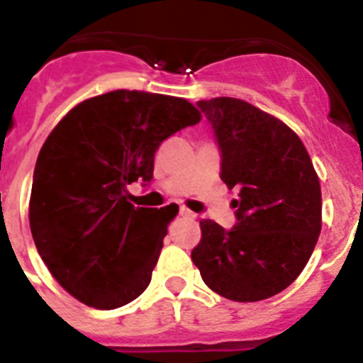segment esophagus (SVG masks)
Returning <instances> with one entry per match:
<instances>
[{
    "label": "esophagus",
    "instance_id": "34e87169",
    "mask_svg": "<svg viewBox=\"0 0 363 363\" xmlns=\"http://www.w3.org/2000/svg\"><path fill=\"white\" fill-rule=\"evenodd\" d=\"M179 216L189 217V219H193V217H195V213H193V211L187 210V208H184V206H182V208H179Z\"/></svg>",
    "mask_w": 363,
    "mask_h": 363
}]
</instances>
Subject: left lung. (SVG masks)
<instances>
[{"instance_id": "left-lung-1", "label": "left lung", "mask_w": 363, "mask_h": 363, "mask_svg": "<svg viewBox=\"0 0 363 363\" xmlns=\"http://www.w3.org/2000/svg\"><path fill=\"white\" fill-rule=\"evenodd\" d=\"M216 135L221 179L238 191L236 225L202 219L191 259L219 296L259 301L285 291L306 268L323 219L318 176L298 135L232 97L199 101Z\"/></svg>"}]
</instances>
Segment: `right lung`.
I'll return each instance as SVG.
<instances>
[{"label": "right lung", "instance_id": "add662e5", "mask_svg": "<svg viewBox=\"0 0 363 363\" xmlns=\"http://www.w3.org/2000/svg\"><path fill=\"white\" fill-rule=\"evenodd\" d=\"M200 121L179 97L116 89L77 104L48 135L31 185L35 247L69 294L116 309L146 291L178 206L135 208L159 144Z\"/></svg>", "mask_w": 363, "mask_h": 363}]
</instances>
